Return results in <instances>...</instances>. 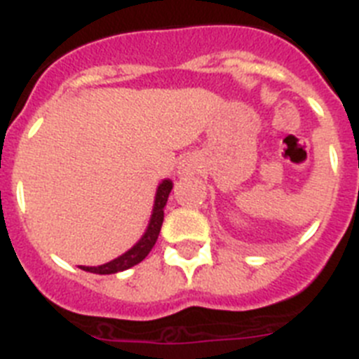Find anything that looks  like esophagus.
Returning a JSON list of instances; mask_svg holds the SVG:
<instances>
[{"mask_svg": "<svg viewBox=\"0 0 359 359\" xmlns=\"http://www.w3.org/2000/svg\"><path fill=\"white\" fill-rule=\"evenodd\" d=\"M193 168H195V164H193L191 161H182V164H180V173H191Z\"/></svg>", "mask_w": 359, "mask_h": 359, "instance_id": "1", "label": "esophagus"}]
</instances>
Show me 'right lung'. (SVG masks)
<instances>
[{
    "instance_id": "add662e5",
    "label": "right lung",
    "mask_w": 359,
    "mask_h": 359,
    "mask_svg": "<svg viewBox=\"0 0 359 359\" xmlns=\"http://www.w3.org/2000/svg\"><path fill=\"white\" fill-rule=\"evenodd\" d=\"M171 188H173V184L170 180H164V182L158 186L157 195H155V205H154V215H151V220H149V226L146 229L144 236H142L135 245H133L130 251H126L124 255H121L119 258H115V260L108 262L104 266L99 267H85L81 266L83 271H88V273H95V274H114L119 273V271L130 269V267L137 266L139 262L144 260L148 257V253L151 251V248L155 245L158 238V233H161L162 227V220H164V205L168 202V195H170Z\"/></svg>"
}]
</instances>
